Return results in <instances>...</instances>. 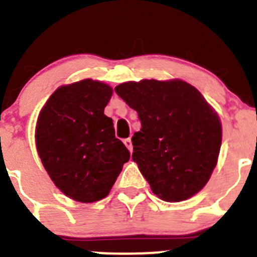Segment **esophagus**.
I'll return each mask as SVG.
<instances>
[{
	"label": "esophagus",
	"instance_id": "obj_1",
	"mask_svg": "<svg viewBox=\"0 0 257 257\" xmlns=\"http://www.w3.org/2000/svg\"><path fill=\"white\" fill-rule=\"evenodd\" d=\"M124 144H125V147L128 148V149L131 150V152H132V148H133V145H132V141H131V138L124 139Z\"/></svg>",
	"mask_w": 257,
	"mask_h": 257
}]
</instances>
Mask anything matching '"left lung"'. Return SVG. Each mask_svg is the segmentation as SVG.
I'll list each match as a JSON object with an SVG mask.
<instances>
[{"mask_svg": "<svg viewBox=\"0 0 257 257\" xmlns=\"http://www.w3.org/2000/svg\"><path fill=\"white\" fill-rule=\"evenodd\" d=\"M114 90L138 113L132 158L153 193L165 201L199 193L221 147L220 118L201 93L180 79L125 82Z\"/></svg>", "mask_w": 257, "mask_h": 257, "instance_id": "1", "label": "left lung"}]
</instances>
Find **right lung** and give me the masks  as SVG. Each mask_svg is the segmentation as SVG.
<instances>
[{
    "instance_id": "right-lung-1",
    "label": "right lung",
    "mask_w": 257,
    "mask_h": 257,
    "mask_svg": "<svg viewBox=\"0 0 257 257\" xmlns=\"http://www.w3.org/2000/svg\"><path fill=\"white\" fill-rule=\"evenodd\" d=\"M112 93L93 79L62 85L38 115L36 145L43 167L64 195L80 203L105 198L131 158L104 114Z\"/></svg>"
}]
</instances>
